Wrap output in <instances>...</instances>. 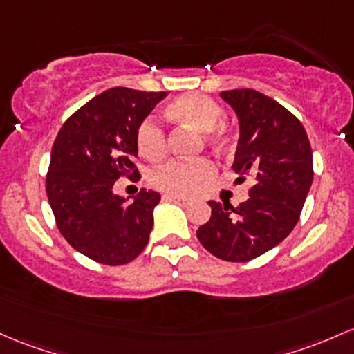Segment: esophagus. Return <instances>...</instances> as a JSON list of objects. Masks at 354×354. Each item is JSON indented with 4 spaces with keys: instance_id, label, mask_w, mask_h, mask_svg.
Listing matches in <instances>:
<instances>
[{
    "instance_id": "esophagus-1",
    "label": "esophagus",
    "mask_w": 354,
    "mask_h": 354,
    "mask_svg": "<svg viewBox=\"0 0 354 354\" xmlns=\"http://www.w3.org/2000/svg\"><path fill=\"white\" fill-rule=\"evenodd\" d=\"M165 200L176 201V203H180V205H188V203H189V198H186V196H178V195H171V193H168V195H165Z\"/></svg>"
}]
</instances>
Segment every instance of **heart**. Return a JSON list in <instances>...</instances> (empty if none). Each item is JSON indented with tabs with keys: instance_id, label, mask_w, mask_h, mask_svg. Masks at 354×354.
Returning a JSON list of instances; mask_svg holds the SVG:
<instances>
[{
	"instance_id": "obj_1",
	"label": "heart",
	"mask_w": 354,
	"mask_h": 354,
	"mask_svg": "<svg viewBox=\"0 0 354 354\" xmlns=\"http://www.w3.org/2000/svg\"><path fill=\"white\" fill-rule=\"evenodd\" d=\"M169 119L203 133V141L215 149H227L234 141V133L223 118V109L212 97L189 92L171 100L166 107ZM136 146L147 161H159L166 154V136L153 119H146L136 131ZM215 173V165L208 158L174 159L158 168L151 176L156 188L171 195H183L198 188Z\"/></svg>"
}]
</instances>
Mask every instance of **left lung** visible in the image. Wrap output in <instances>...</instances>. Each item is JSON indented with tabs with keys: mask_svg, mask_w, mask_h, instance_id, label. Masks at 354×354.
Returning <instances> with one entry per match:
<instances>
[{
	"mask_svg": "<svg viewBox=\"0 0 354 354\" xmlns=\"http://www.w3.org/2000/svg\"><path fill=\"white\" fill-rule=\"evenodd\" d=\"M220 95L240 124L232 168L239 181L250 174L255 183L239 207L208 201L212 216L196 236L215 257L248 262L279 245L296 227L313 183V151L301 120L270 97L254 88Z\"/></svg>",
	"mask_w": 354,
	"mask_h": 354,
	"instance_id": "left-lung-1",
	"label": "left lung"
}]
</instances>
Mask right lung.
Instances as JSON below:
<instances>
[{
  "label": "right lung",
  "mask_w": 354,
  "mask_h": 354,
  "mask_svg": "<svg viewBox=\"0 0 354 354\" xmlns=\"http://www.w3.org/2000/svg\"><path fill=\"white\" fill-rule=\"evenodd\" d=\"M166 92L114 87L84 104L58 131L46 196L64 239L85 257L124 266L145 250L159 193L141 189L133 203L114 195L119 178L139 181L136 131Z\"/></svg>",
  "instance_id": "1"
}]
</instances>
